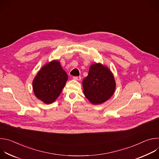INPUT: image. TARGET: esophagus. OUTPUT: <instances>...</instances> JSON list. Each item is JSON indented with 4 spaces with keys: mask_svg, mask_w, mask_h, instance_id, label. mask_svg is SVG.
Listing matches in <instances>:
<instances>
[{
    "mask_svg": "<svg viewBox=\"0 0 159 159\" xmlns=\"http://www.w3.org/2000/svg\"><path fill=\"white\" fill-rule=\"evenodd\" d=\"M73 78H74V79H75L76 80H80L81 79V77L80 76H76V77H74Z\"/></svg>",
    "mask_w": 159,
    "mask_h": 159,
    "instance_id": "esophagus-1",
    "label": "esophagus"
}]
</instances>
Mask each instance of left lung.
<instances>
[{
    "instance_id": "obj_1",
    "label": "left lung",
    "mask_w": 159,
    "mask_h": 159,
    "mask_svg": "<svg viewBox=\"0 0 159 159\" xmlns=\"http://www.w3.org/2000/svg\"><path fill=\"white\" fill-rule=\"evenodd\" d=\"M84 93L94 104H99L109 99L115 90V81L108 68L100 63L90 67L88 75L83 80Z\"/></svg>"
}]
</instances>
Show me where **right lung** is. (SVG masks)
Segmentation results:
<instances>
[{"label":"right lung","instance_id":"add662e5","mask_svg":"<svg viewBox=\"0 0 159 159\" xmlns=\"http://www.w3.org/2000/svg\"><path fill=\"white\" fill-rule=\"evenodd\" d=\"M68 79L59 61L54 60L41 68L33 82L35 96L43 102L51 104L60 96Z\"/></svg>","mask_w":159,"mask_h":159}]
</instances>
